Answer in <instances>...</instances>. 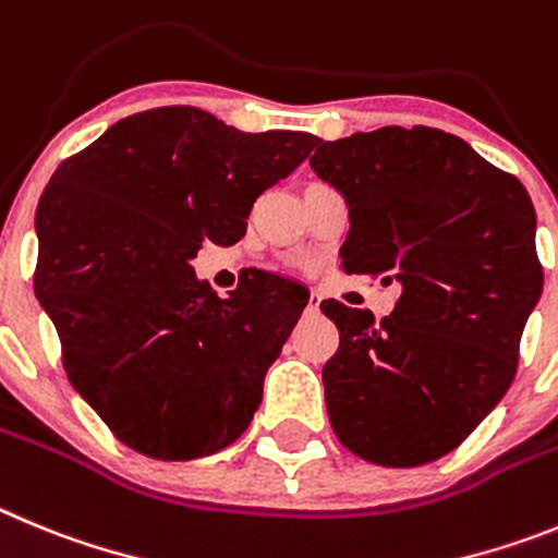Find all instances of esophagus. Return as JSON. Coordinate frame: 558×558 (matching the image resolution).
Returning <instances> with one entry per match:
<instances>
[{
    "label": "esophagus",
    "instance_id": "esophagus-1",
    "mask_svg": "<svg viewBox=\"0 0 558 558\" xmlns=\"http://www.w3.org/2000/svg\"><path fill=\"white\" fill-rule=\"evenodd\" d=\"M319 303H323V298H319V294L314 291V294H311V300H308V308H305V311H308V314H316V311H319Z\"/></svg>",
    "mask_w": 558,
    "mask_h": 558
}]
</instances>
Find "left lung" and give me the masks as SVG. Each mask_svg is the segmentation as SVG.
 Segmentation results:
<instances>
[{
  "mask_svg": "<svg viewBox=\"0 0 558 558\" xmlns=\"http://www.w3.org/2000/svg\"><path fill=\"white\" fill-rule=\"evenodd\" d=\"M311 169L350 208L348 275L400 300L375 323L323 300L339 350L323 366L330 425L384 466L441 459L500 403L542 294L536 214L523 183L434 128H380L314 144Z\"/></svg>",
  "mask_w": 558,
  "mask_h": 558,
  "instance_id": "1",
  "label": "left lung"
}]
</instances>
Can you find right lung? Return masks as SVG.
Instances as JSON below:
<instances>
[{"label":"right lung","instance_id":"1","mask_svg":"<svg viewBox=\"0 0 558 558\" xmlns=\"http://www.w3.org/2000/svg\"><path fill=\"white\" fill-rule=\"evenodd\" d=\"M314 142L289 130L242 133L172 105L108 128L47 183L35 298L72 386L128 448L189 461L247 430L308 294L258 275L217 298L192 260L203 242H239L255 199Z\"/></svg>","mask_w":558,"mask_h":558}]
</instances>
